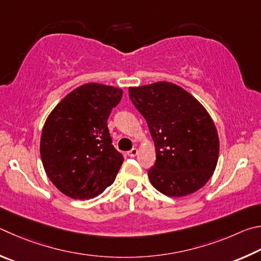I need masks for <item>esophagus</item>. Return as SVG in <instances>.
Segmentation results:
<instances>
[{
    "instance_id": "esophagus-1",
    "label": "esophagus",
    "mask_w": 261,
    "mask_h": 261,
    "mask_svg": "<svg viewBox=\"0 0 261 261\" xmlns=\"http://www.w3.org/2000/svg\"><path fill=\"white\" fill-rule=\"evenodd\" d=\"M138 152H139V150L136 149V148H133L132 150H129V151H128V156L133 158V157L136 156V154H138Z\"/></svg>"
}]
</instances>
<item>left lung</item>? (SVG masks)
<instances>
[{"label":"left lung","instance_id":"left-lung-1","mask_svg":"<svg viewBox=\"0 0 261 261\" xmlns=\"http://www.w3.org/2000/svg\"><path fill=\"white\" fill-rule=\"evenodd\" d=\"M128 93L156 148V163L148 171L151 185L170 197L202 188L219 157L218 133L206 110L188 91L166 81L130 87Z\"/></svg>","mask_w":261,"mask_h":261}]
</instances>
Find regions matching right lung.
Segmentation results:
<instances>
[{
	"label": "right lung",
	"instance_id": "add662e5",
	"mask_svg": "<svg viewBox=\"0 0 261 261\" xmlns=\"http://www.w3.org/2000/svg\"><path fill=\"white\" fill-rule=\"evenodd\" d=\"M121 97V89L91 82L71 91L49 114L41 135V159L64 195L94 198L114 182L123 156L113 147L108 118Z\"/></svg>",
	"mask_w": 261,
	"mask_h": 261
}]
</instances>
